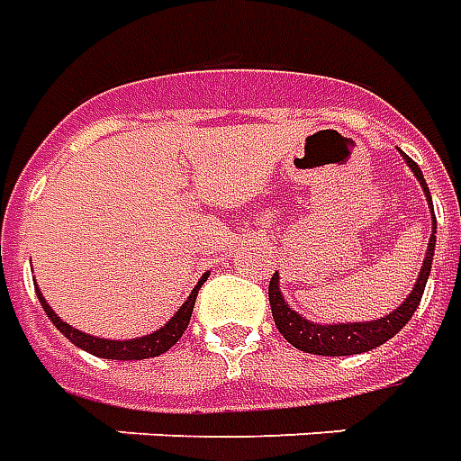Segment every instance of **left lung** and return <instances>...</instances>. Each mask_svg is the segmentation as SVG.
<instances>
[{
    "label": "left lung",
    "instance_id": "left-lung-1",
    "mask_svg": "<svg viewBox=\"0 0 461 461\" xmlns=\"http://www.w3.org/2000/svg\"><path fill=\"white\" fill-rule=\"evenodd\" d=\"M402 153V151H400ZM404 163L412 168V173L417 176V181L422 185L424 198L429 203V211H432V195H429V188L424 184V176L420 171V166L402 153ZM434 215V211H432ZM437 218L432 221V236H429V243H427V256L422 260V267H420V276H417V283L414 288L410 290V295L402 300L400 308H394L390 315L377 320H365V322H312V320L303 318L300 312L290 308L283 293H280V276L273 273L270 277V288H267V298H270V310H273V320H276L277 330L285 340L298 348L303 352H310V355H325V357H345V355H360V352L375 350L380 348L382 342H387L390 338H394L400 330L410 322V318L414 315V310L422 300L424 285H427V277H429V270H432V258H434V243H437Z\"/></svg>",
    "mask_w": 461,
    "mask_h": 461
}]
</instances>
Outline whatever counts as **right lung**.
<instances>
[{
	"label": "right lung",
	"instance_id": "right-lung-1",
	"mask_svg": "<svg viewBox=\"0 0 461 461\" xmlns=\"http://www.w3.org/2000/svg\"><path fill=\"white\" fill-rule=\"evenodd\" d=\"M205 277L208 273H203V277L198 280V285L191 290V295L185 300L184 305L178 308V312L173 315L166 325H161L158 330H153L151 335H143V338H133V340H106V338H94L89 332H81V330L71 328L68 322L59 318L57 312L51 310L44 295H41V290L37 288L39 303H41V308L49 315V320L57 325V330L71 340L77 348L81 350L91 352V355H96V357H104V360H146V357H158L163 352H168L176 345V342L181 340V335L188 328V322H191V312H194L195 305V295H198V290L205 283Z\"/></svg>",
	"mask_w": 461,
	"mask_h": 461
}]
</instances>
